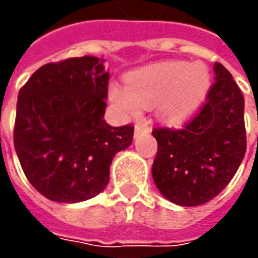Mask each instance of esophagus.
I'll return each mask as SVG.
<instances>
[{"label":"esophagus","mask_w":258,"mask_h":258,"mask_svg":"<svg viewBox=\"0 0 258 258\" xmlns=\"http://www.w3.org/2000/svg\"><path fill=\"white\" fill-rule=\"evenodd\" d=\"M151 127L148 126V123L146 122H138V123L135 124V135H139L141 132H146V131H149Z\"/></svg>","instance_id":"obj_1"}]
</instances>
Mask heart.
<instances>
[{
	"label": "heart",
	"mask_w": 258,
	"mask_h": 258,
	"mask_svg": "<svg viewBox=\"0 0 258 258\" xmlns=\"http://www.w3.org/2000/svg\"><path fill=\"white\" fill-rule=\"evenodd\" d=\"M210 86L211 75L204 63L166 61L134 72L127 86L110 85L109 97L127 117L158 104L161 119L179 123L201 107Z\"/></svg>",
	"instance_id": "obj_1"
}]
</instances>
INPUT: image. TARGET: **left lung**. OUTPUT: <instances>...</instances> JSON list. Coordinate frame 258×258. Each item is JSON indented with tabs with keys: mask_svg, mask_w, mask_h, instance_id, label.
Wrapping results in <instances>:
<instances>
[{
	"mask_svg": "<svg viewBox=\"0 0 258 258\" xmlns=\"http://www.w3.org/2000/svg\"><path fill=\"white\" fill-rule=\"evenodd\" d=\"M215 82L200 112L181 129L155 127L158 152L152 176L171 203L195 207L228 185L247 148L244 97L231 73L214 64Z\"/></svg>",
	"mask_w": 258,
	"mask_h": 258,
	"instance_id": "1",
	"label": "left lung"
}]
</instances>
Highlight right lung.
<instances>
[{
    "label": "right lung",
    "mask_w": 258,
    "mask_h": 258,
    "mask_svg": "<svg viewBox=\"0 0 258 258\" xmlns=\"http://www.w3.org/2000/svg\"><path fill=\"white\" fill-rule=\"evenodd\" d=\"M109 73L83 55L41 66L18 93L14 148L27 179L45 198L73 204L109 182L113 156L131 146L134 126L104 122Z\"/></svg>",
    "instance_id": "1"
}]
</instances>
